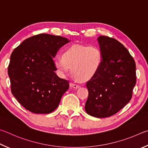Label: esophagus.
<instances>
[{
  "label": "esophagus",
  "instance_id": "1",
  "mask_svg": "<svg viewBox=\"0 0 148 148\" xmlns=\"http://www.w3.org/2000/svg\"><path fill=\"white\" fill-rule=\"evenodd\" d=\"M70 86L73 87V88H75V89H77V88H80L79 85L77 84H75V83H70Z\"/></svg>",
  "mask_w": 148,
  "mask_h": 148
}]
</instances>
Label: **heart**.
<instances>
[{
	"instance_id": "obj_1",
	"label": "heart",
	"mask_w": 148,
	"mask_h": 148,
	"mask_svg": "<svg viewBox=\"0 0 148 148\" xmlns=\"http://www.w3.org/2000/svg\"><path fill=\"white\" fill-rule=\"evenodd\" d=\"M103 59V52L97 46L73 45L65 49L62 57L54 59L53 65L60 77H66L71 67L76 79L86 81L97 74Z\"/></svg>"
}]
</instances>
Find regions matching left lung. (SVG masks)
Listing matches in <instances>:
<instances>
[{"label":"left lung","instance_id":"obj_1","mask_svg":"<svg viewBox=\"0 0 148 148\" xmlns=\"http://www.w3.org/2000/svg\"><path fill=\"white\" fill-rule=\"evenodd\" d=\"M103 54L99 72L86 82L88 97L85 110L96 118H107L130 101L136 84V64L127 49L115 39L97 38Z\"/></svg>","mask_w":148,"mask_h":148}]
</instances>
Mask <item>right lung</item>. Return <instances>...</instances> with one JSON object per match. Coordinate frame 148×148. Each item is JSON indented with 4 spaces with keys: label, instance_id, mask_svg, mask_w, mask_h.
Listing matches in <instances>:
<instances>
[{
    "label": "right lung",
    "instance_id": "obj_1",
    "mask_svg": "<svg viewBox=\"0 0 148 148\" xmlns=\"http://www.w3.org/2000/svg\"><path fill=\"white\" fill-rule=\"evenodd\" d=\"M69 41L40 34L26 39L12 52L8 68L12 93L27 110L49 114L58 107L69 84L56 74L53 58Z\"/></svg>",
    "mask_w": 148,
    "mask_h": 148
}]
</instances>
